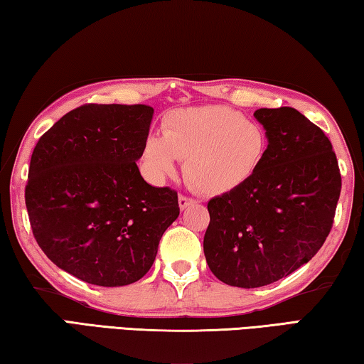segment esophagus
<instances>
[{
	"instance_id": "esophagus-1",
	"label": "esophagus",
	"mask_w": 364,
	"mask_h": 364,
	"mask_svg": "<svg viewBox=\"0 0 364 364\" xmlns=\"http://www.w3.org/2000/svg\"><path fill=\"white\" fill-rule=\"evenodd\" d=\"M178 202H180V208H181V210H184V208L189 207L191 204H193L194 200L191 199V197H188V196L180 194V197H178Z\"/></svg>"
}]
</instances>
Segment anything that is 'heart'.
<instances>
[{
  "mask_svg": "<svg viewBox=\"0 0 364 364\" xmlns=\"http://www.w3.org/2000/svg\"><path fill=\"white\" fill-rule=\"evenodd\" d=\"M164 134L152 133L143 162L154 178H165L184 160V178L207 196L244 186L264 162L269 134L260 122L226 106L178 109L164 120Z\"/></svg>",
  "mask_w": 364,
  "mask_h": 364,
  "instance_id": "b5f03b06",
  "label": "heart"
}]
</instances>
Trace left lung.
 <instances>
[{"label":"left lung","mask_w":364,"mask_h":364,"mask_svg":"<svg viewBox=\"0 0 364 364\" xmlns=\"http://www.w3.org/2000/svg\"><path fill=\"white\" fill-rule=\"evenodd\" d=\"M269 134L260 170L244 186L208 200V268L228 286L254 289L311 260L334 223L342 178L321 128L294 107L258 109Z\"/></svg>","instance_id":"1"}]
</instances>
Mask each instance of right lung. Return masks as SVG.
Wrapping results in <instances>:
<instances>
[{"label":"right lung","instance_id":"add662e5","mask_svg":"<svg viewBox=\"0 0 364 364\" xmlns=\"http://www.w3.org/2000/svg\"><path fill=\"white\" fill-rule=\"evenodd\" d=\"M154 109L85 104L36 143L26 205L36 242L88 284L127 286L149 271L160 237L180 215L176 191L141 176Z\"/></svg>","mask_w":364,"mask_h":364}]
</instances>
